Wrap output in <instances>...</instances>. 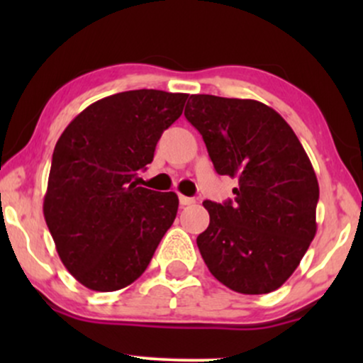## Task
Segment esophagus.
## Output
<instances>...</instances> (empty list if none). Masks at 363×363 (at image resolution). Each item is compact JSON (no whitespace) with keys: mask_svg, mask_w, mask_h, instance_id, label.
<instances>
[{"mask_svg":"<svg viewBox=\"0 0 363 363\" xmlns=\"http://www.w3.org/2000/svg\"><path fill=\"white\" fill-rule=\"evenodd\" d=\"M196 201L194 198H189V196H179V203H181V206H187V205H193Z\"/></svg>","mask_w":363,"mask_h":363,"instance_id":"1","label":"esophagus"}]
</instances>
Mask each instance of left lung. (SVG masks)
Returning a JSON list of instances; mask_svg holds the SVG:
<instances>
[{"mask_svg":"<svg viewBox=\"0 0 363 363\" xmlns=\"http://www.w3.org/2000/svg\"><path fill=\"white\" fill-rule=\"evenodd\" d=\"M198 129L220 176L235 177L234 201H205L210 225L199 252L220 283L239 294L280 289L314 239L319 184L294 129L251 99L191 95Z\"/></svg>","mask_w":363,"mask_h":363,"instance_id":"obj_1","label":"left lung"}]
</instances>
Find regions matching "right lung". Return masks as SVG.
<instances>
[{"label": "right lung", "instance_id": "add662e5", "mask_svg": "<svg viewBox=\"0 0 363 363\" xmlns=\"http://www.w3.org/2000/svg\"><path fill=\"white\" fill-rule=\"evenodd\" d=\"M187 94L129 90L86 107L52 153L44 218L62 264L86 289L114 291L143 274L174 223L176 193L138 186Z\"/></svg>", "mask_w": 363, "mask_h": 363}]
</instances>
